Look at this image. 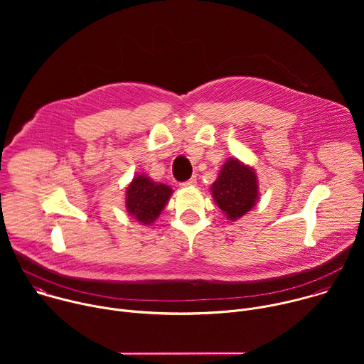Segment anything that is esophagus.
<instances>
[{
	"instance_id": "1",
	"label": "esophagus",
	"mask_w": 364,
	"mask_h": 364,
	"mask_svg": "<svg viewBox=\"0 0 364 364\" xmlns=\"http://www.w3.org/2000/svg\"><path fill=\"white\" fill-rule=\"evenodd\" d=\"M196 183H197V180H196V177H191L190 180H187V181H184V183H181L180 186L181 187H193V186H196Z\"/></svg>"
}]
</instances>
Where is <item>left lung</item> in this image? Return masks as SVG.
<instances>
[{"instance_id":"obj_1","label":"left lung","mask_w":364,"mask_h":364,"mask_svg":"<svg viewBox=\"0 0 364 364\" xmlns=\"http://www.w3.org/2000/svg\"><path fill=\"white\" fill-rule=\"evenodd\" d=\"M213 198L229 220H236L256 205L259 187L255 170L230 159L212 186Z\"/></svg>"}]
</instances>
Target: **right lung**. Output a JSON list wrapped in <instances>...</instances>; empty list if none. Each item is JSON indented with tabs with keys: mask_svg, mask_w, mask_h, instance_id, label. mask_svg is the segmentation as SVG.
Returning <instances> with one entry per match:
<instances>
[{
	"mask_svg": "<svg viewBox=\"0 0 364 364\" xmlns=\"http://www.w3.org/2000/svg\"><path fill=\"white\" fill-rule=\"evenodd\" d=\"M171 193L168 186L157 184L139 174L127 188V210L142 225H151L161 215Z\"/></svg>",
	"mask_w": 364,
	"mask_h": 364,
	"instance_id": "1",
	"label": "right lung"
}]
</instances>
